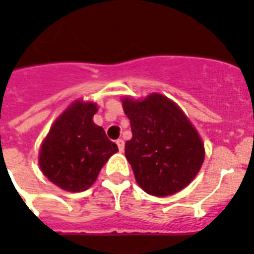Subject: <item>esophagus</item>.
I'll return each instance as SVG.
<instances>
[{"label":"esophagus","instance_id":"esophagus-1","mask_svg":"<svg viewBox=\"0 0 254 254\" xmlns=\"http://www.w3.org/2000/svg\"><path fill=\"white\" fill-rule=\"evenodd\" d=\"M116 143H117V147H119V150H120V151L123 152L124 151V147H125V143H124L123 139H117Z\"/></svg>","mask_w":254,"mask_h":254}]
</instances>
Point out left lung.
<instances>
[{"label": "left lung", "instance_id": "8db88e82", "mask_svg": "<svg viewBox=\"0 0 254 254\" xmlns=\"http://www.w3.org/2000/svg\"><path fill=\"white\" fill-rule=\"evenodd\" d=\"M131 137L125 143L138 185L148 194L164 197L184 189L198 174L205 148L184 112L166 96L123 99Z\"/></svg>", "mask_w": 254, "mask_h": 254}]
</instances>
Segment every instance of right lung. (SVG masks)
Instances as JSON below:
<instances>
[{"label": "right lung", "instance_id": "right-lung-1", "mask_svg": "<svg viewBox=\"0 0 254 254\" xmlns=\"http://www.w3.org/2000/svg\"><path fill=\"white\" fill-rule=\"evenodd\" d=\"M96 111L94 103L74 102L55 121L41 145V171L64 190L88 189L109 156L119 151L104 129L92 123Z\"/></svg>", "mask_w": 254, "mask_h": 254}]
</instances>
